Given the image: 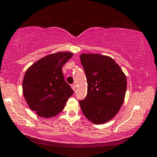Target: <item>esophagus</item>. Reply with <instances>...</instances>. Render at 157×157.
<instances>
[{
  "label": "esophagus",
  "instance_id": "obj_1",
  "mask_svg": "<svg viewBox=\"0 0 157 157\" xmlns=\"http://www.w3.org/2000/svg\"><path fill=\"white\" fill-rule=\"evenodd\" d=\"M71 88H72V89H73V90H74V91H75V89H76V85H75V84H72V85H71Z\"/></svg>",
  "mask_w": 157,
  "mask_h": 157
}]
</instances>
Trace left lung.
I'll list each match as a JSON object with an SVG mask.
<instances>
[{"label": "left lung", "mask_w": 157, "mask_h": 157, "mask_svg": "<svg viewBox=\"0 0 157 157\" xmlns=\"http://www.w3.org/2000/svg\"><path fill=\"white\" fill-rule=\"evenodd\" d=\"M80 62L87 79V96L79 101L84 115L96 124L105 123L116 116L124 101L126 75L111 57L82 54Z\"/></svg>", "instance_id": "8db88e82"}]
</instances>
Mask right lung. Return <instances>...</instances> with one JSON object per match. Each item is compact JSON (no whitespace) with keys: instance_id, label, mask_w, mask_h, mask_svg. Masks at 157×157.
Wrapping results in <instances>:
<instances>
[{"instance_id":"right-lung-1","label":"right lung","mask_w":157,"mask_h":157,"mask_svg":"<svg viewBox=\"0 0 157 157\" xmlns=\"http://www.w3.org/2000/svg\"><path fill=\"white\" fill-rule=\"evenodd\" d=\"M73 54L60 52L42 58L27 69L23 79V94L28 106L37 115L51 118L64 109L73 90L66 82L63 65Z\"/></svg>"}]
</instances>
